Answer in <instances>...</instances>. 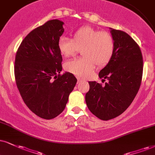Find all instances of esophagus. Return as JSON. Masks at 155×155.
Listing matches in <instances>:
<instances>
[{
	"label": "esophagus",
	"instance_id": "obj_1",
	"mask_svg": "<svg viewBox=\"0 0 155 155\" xmlns=\"http://www.w3.org/2000/svg\"><path fill=\"white\" fill-rule=\"evenodd\" d=\"M78 83H81V82L83 81V80L81 79V78H78Z\"/></svg>",
	"mask_w": 155,
	"mask_h": 155
}]
</instances>
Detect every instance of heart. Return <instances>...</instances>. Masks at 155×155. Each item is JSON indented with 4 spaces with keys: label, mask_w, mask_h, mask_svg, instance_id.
Wrapping results in <instances>:
<instances>
[{
    "label": "heart",
    "mask_w": 155,
    "mask_h": 155,
    "mask_svg": "<svg viewBox=\"0 0 155 155\" xmlns=\"http://www.w3.org/2000/svg\"><path fill=\"white\" fill-rule=\"evenodd\" d=\"M57 47L65 57L75 55L81 49L83 57L65 62L68 71L78 77L85 78L92 73L95 64L102 67L109 62L114 54V41L111 34L91 26H83L74 32L73 39L62 36Z\"/></svg>",
    "instance_id": "b5f03b06"
}]
</instances>
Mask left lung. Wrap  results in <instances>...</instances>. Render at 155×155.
I'll return each mask as SVG.
<instances>
[{"instance_id":"left-lung-1","label":"left lung","mask_w":155,"mask_h":155,"mask_svg":"<svg viewBox=\"0 0 155 155\" xmlns=\"http://www.w3.org/2000/svg\"><path fill=\"white\" fill-rule=\"evenodd\" d=\"M114 41V54L108 64L99 72L104 85L88 82L85 95L88 109L101 120L119 116L130 106L140 87L143 60L140 48L126 32L110 28Z\"/></svg>"}]
</instances>
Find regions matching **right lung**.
<instances>
[{
    "label": "right lung",
    "mask_w": 155,
    "mask_h": 155,
    "mask_svg": "<svg viewBox=\"0 0 155 155\" xmlns=\"http://www.w3.org/2000/svg\"><path fill=\"white\" fill-rule=\"evenodd\" d=\"M64 22L48 21L32 30L18 47L14 73L17 87L28 108L45 119L62 113L77 79L62 71V57L58 39L64 32Z\"/></svg>",
    "instance_id": "right-lung-1"
}]
</instances>
